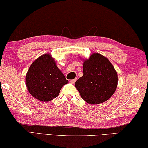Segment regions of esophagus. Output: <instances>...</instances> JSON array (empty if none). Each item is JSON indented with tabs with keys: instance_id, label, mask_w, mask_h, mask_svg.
<instances>
[{
	"instance_id": "1",
	"label": "esophagus",
	"mask_w": 148,
	"mask_h": 148,
	"mask_svg": "<svg viewBox=\"0 0 148 148\" xmlns=\"http://www.w3.org/2000/svg\"><path fill=\"white\" fill-rule=\"evenodd\" d=\"M76 80H77V79H72V80H70V82H71V84H74L75 82H76Z\"/></svg>"
}]
</instances>
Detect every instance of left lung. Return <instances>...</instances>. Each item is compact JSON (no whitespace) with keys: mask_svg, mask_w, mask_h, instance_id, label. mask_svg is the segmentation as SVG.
<instances>
[{"mask_svg":"<svg viewBox=\"0 0 148 148\" xmlns=\"http://www.w3.org/2000/svg\"><path fill=\"white\" fill-rule=\"evenodd\" d=\"M83 76L75 86L80 96L90 104L106 101L117 87L118 76L110 60L100 53L92 54L83 64Z\"/></svg>","mask_w":148,"mask_h":148,"instance_id":"8db88e82","label":"left lung"}]
</instances>
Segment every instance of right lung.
Listing matches in <instances>:
<instances>
[{
  "label": "right lung",
  "instance_id": "1",
  "mask_svg": "<svg viewBox=\"0 0 148 148\" xmlns=\"http://www.w3.org/2000/svg\"><path fill=\"white\" fill-rule=\"evenodd\" d=\"M68 82L49 54H44L37 58L30 66L26 76L29 93L42 102L56 98L62 86Z\"/></svg>",
  "mask_w": 148,
  "mask_h": 148
}]
</instances>
